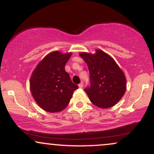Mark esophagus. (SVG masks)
Instances as JSON below:
<instances>
[{
  "label": "esophagus",
  "mask_w": 154,
  "mask_h": 154,
  "mask_svg": "<svg viewBox=\"0 0 154 154\" xmlns=\"http://www.w3.org/2000/svg\"><path fill=\"white\" fill-rule=\"evenodd\" d=\"M78 86H79V88H83V83H82V82L79 83Z\"/></svg>",
  "instance_id": "1"
}]
</instances>
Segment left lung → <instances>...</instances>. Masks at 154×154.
I'll use <instances>...</instances> for the list:
<instances>
[{
    "instance_id": "1",
    "label": "left lung",
    "mask_w": 154,
    "mask_h": 154,
    "mask_svg": "<svg viewBox=\"0 0 154 154\" xmlns=\"http://www.w3.org/2000/svg\"><path fill=\"white\" fill-rule=\"evenodd\" d=\"M90 72L86 92L92 103L102 109L112 107L126 91V77L114 59L101 50L95 54L81 53Z\"/></svg>"
}]
</instances>
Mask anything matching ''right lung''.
<instances>
[{"label": "right lung", "mask_w": 154, "mask_h": 154, "mask_svg": "<svg viewBox=\"0 0 154 154\" xmlns=\"http://www.w3.org/2000/svg\"><path fill=\"white\" fill-rule=\"evenodd\" d=\"M71 56L72 53H51L32 74L29 82L32 95L39 106L48 112H59L64 109L73 92L78 88L65 71V65Z\"/></svg>", "instance_id": "1"}]
</instances>
